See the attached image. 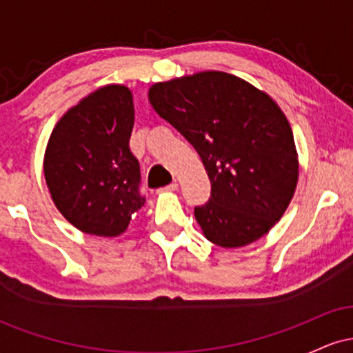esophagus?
Returning a JSON list of instances; mask_svg holds the SVG:
<instances>
[{"mask_svg": "<svg viewBox=\"0 0 353 353\" xmlns=\"http://www.w3.org/2000/svg\"><path fill=\"white\" fill-rule=\"evenodd\" d=\"M174 190H177V184H176V182H172V184L165 185V188H161L159 190H157V192L163 194V192H174Z\"/></svg>", "mask_w": 353, "mask_h": 353, "instance_id": "34e87169", "label": "esophagus"}]
</instances>
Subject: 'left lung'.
Masks as SVG:
<instances>
[{"instance_id":"obj_1","label":"left lung","mask_w":353,"mask_h":353,"mask_svg":"<svg viewBox=\"0 0 353 353\" xmlns=\"http://www.w3.org/2000/svg\"><path fill=\"white\" fill-rule=\"evenodd\" d=\"M149 101L192 144L208 171L210 197L194 208L204 236L234 249L269 232L299 177L292 129L281 108L221 71L154 84Z\"/></svg>"}]
</instances>
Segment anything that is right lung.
Here are the masks:
<instances>
[{
    "label": "right lung",
    "instance_id": "1",
    "mask_svg": "<svg viewBox=\"0 0 353 353\" xmlns=\"http://www.w3.org/2000/svg\"><path fill=\"white\" fill-rule=\"evenodd\" d=\"M134 104L109 84L71 108L52 129L44 177L56 208L76 229L114 237L144 205L139 161L129 148Z\"/></svg>",
    "mask_w": 353,
    "mask_h": 353
}]
</instances>
